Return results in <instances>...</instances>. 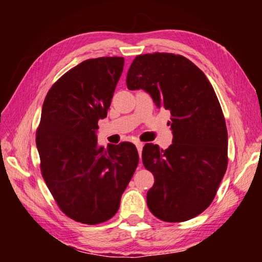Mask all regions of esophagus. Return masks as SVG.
Returning a JSON list of instances; mask_svg holds the SVG:
<instances>
[{
    "label": "esophagus",
    "mask_w": 262,
    "mask_h": 262,
    "mask_svg": "<svg viewBox=\"0 0 262 262\" xmlns=\"http://www.w3.org/2000/svg\"><path fill=\"white\" fill-rule=\"evenodd\" d=\"M136 148H137V151H139V155L141 157L142 149H143V143H141V142H136ZM140 166H141V164H140Z\"/></svg>",
    "instance_id": "34e87169"
}]
</instances>
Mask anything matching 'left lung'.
<instances>
[{
	"instance_id": "1",
	"label": "left lung",
	"mask_w": 262,
	"mask_h": 262,
	"mask_svg": "<svg viewBox=\"0 0 262 262\" xmlns=\"http://www.w3.org/2000/svg\"><path fill=\"white\" fill-rule=\"evenodd\" d=\"M129 90L147 91L171 113L173 140L167 149L148 143L144 167L154 174L149 210L164 222H185L214 200L228 167V130L220 101L206 75L172 53L137 55L127 73Z\"/></svg>"
}]
</instances>
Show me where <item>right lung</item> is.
I'll return each mask as SVG.
<instances>
[{"mask_svg":"<svg viewBox=\"0 0 262 262\" xmlns=\"http://www.w3.org/2000/svg\"><path fill=\"white\" fill-rule=\"evenodd\" d=\"M123 57L81 62L53 84L43 101L37 143L40 170L62 212L84 224L108 221L139 164L130 142L98 144V120L107 115Z\"/></svg>","mask_w":262,"mask_h":262,"instance_id":"right-lung-1","label":"right lung"}]
</instances>
